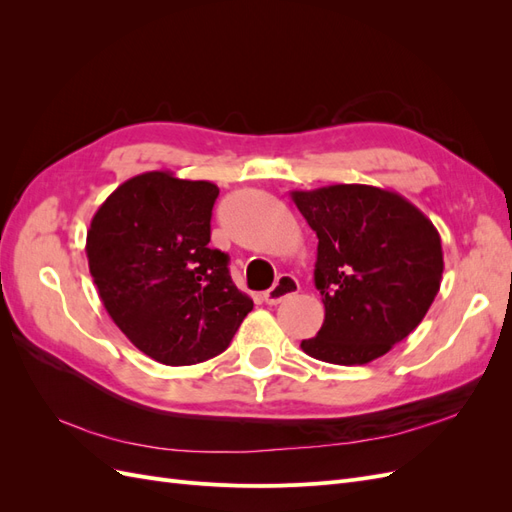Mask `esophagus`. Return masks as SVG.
Here are the masks:
<instances>
[{"label":"esophagus","instance_id":"34e87169","mask_svg":"<svg viewBox=\"0 0 512 512\" xmlns=\"http://www.w3.org/2000/svg\"><path fill=\"white\" fill-rule=\"evenodd\" d=\"M297 292H299V282L294 280L292 275H280L277 277V282L265 294H262V299H265V303H269V305H277Z\"/></svg>","mask_w":512,"mask_h":512}]
</instances>
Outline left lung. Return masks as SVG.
I'll return each instance as SVG.
<instances>
[{
    "label": "left lung",
    "mask_w": 512,
    "mask_h": 512,
    "mask_svg": "<svg viewBox=\"0 0 512 512\" xmlns=\"http://www.w3.org/2000/svg\"><path fill=\"white\" fill-rule=\"evenodd\" d=\"M318 237L314 284L324 322L305 354L365 365L406 339L440 290L444 260L436 226L389 190L339 183L292 192Z\"/></svg>",
    "instance_id": "8db88e82"
}]
</instances>
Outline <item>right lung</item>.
<instances>
[{"instance_id": "1", "label": "right lung", "mask_w": 512, "mask_h": 512, "mask_svg": "<svg viewBox=\"0 0 512 512\" xmlns=\"http://www.w3.org/2000/svg\"><path fill=\"white\" fill-rule=\"evenodd\" d=\"M220 188L151 170L121 183L87 230V260L108 316L164 365H194L228 348L254 301L211 250Z\"/></svg>"}]
</instances>
